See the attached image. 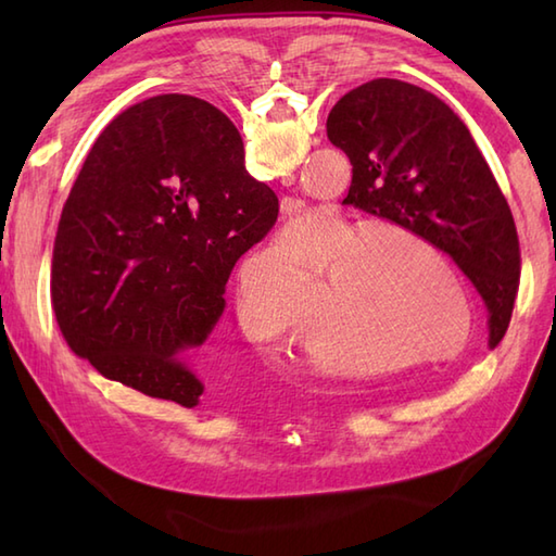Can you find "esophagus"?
Masks as SVG:
<instances>
[{"mask_svg": "<svg viewBox=\"0 0 556 556\" xmlns=\"http://www.w3.org/2000/svg\"><path fill=\"white\" fill-rule=\"evenodd\" d=\"M287 212H289V215H291V207H287Z\"/></svg>", "mask_w": 556, "mask_h": 556, "instance_id": "esophagus-1", "label": "esophagus"}]
</instances>
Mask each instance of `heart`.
<instances>
[{
    "label": "heart",
    "instance_id": "obj_1",
    "mask_svg": "<svg viewBox=\"0 0 556 556\" xmlns=\"http://www.w3.org/2000/svg\"><path fill=\"white\" fill-rule=\"evenodd\" d=\"M293 224L281 239H308ZM327 274L326 278L324 275ZM326 278L324 299L301 351L325 372H396L454 358L473 334V301L440 248L389 222L368 227L341 212L299 253L269 248L248 260L236 296L245 339L267 351L291 346Z\"/></svg>",
    "mask_w": 556,
    "mask_h": 556
}]
</instances>
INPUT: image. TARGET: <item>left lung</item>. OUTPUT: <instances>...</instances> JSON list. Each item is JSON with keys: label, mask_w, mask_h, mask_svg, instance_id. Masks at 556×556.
Segmentation results:
<instances>
[{"label": "left lung", "mask_w": 556, "mask_h": 556, "mask_svg": "<svg viewBox=\"0 0 556 556\" xmlns=\"http://www.w3.org/2000/svg\"><path fill=\"white\" fill-rule=\"evenodd\" d=\"M327 138L353 167L344 203L452 257L485 299L497 346L511 323L521 248L509 203L460 116L413 83L375 78L334 104Z\"/></svg>", "instance_id": "8db88e82"}]
</instances>
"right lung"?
Listing matches in <instances>:
<instances>
[{
    "label": "right lung",
    "instance_id": "right-lung-1",
    "mask_svg": "<svg viewBox=\"0 0 556 556\" xmlns=\"http://www.w3.org/2000/svg\"><path fill=\"white\" fill-rule=\"evenodd\" d=\"M277 215L217 108L174 92L134 104L98 136L59 219V332L108 380L198 406L205 387L179 353L215 341L236 260Z\"/></svg>",
    "mask_w": 556,
    "mask_h": 556
}]
</instances>
